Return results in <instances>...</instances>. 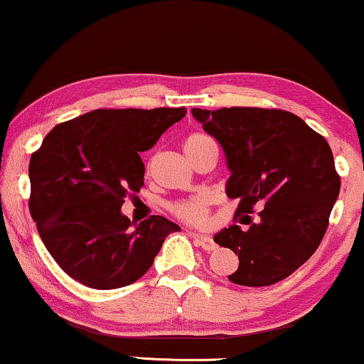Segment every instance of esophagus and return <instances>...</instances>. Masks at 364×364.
Returning <instances> with one entry per match:
<instances>
[{"label":"esophagus","instance_id":"obj_1","mask_svg":"<svg viewBox=\"0 0 364 364\" xmlns=\"http://www.w3.org/2000/svg\"><path fill=\"white\" fill-rule=\"evenodd\" d=\"M193 238H195V241H197V243H198V246H202L205 251H213L215 247H217V243H215L212 236H208V235L195 233Z\"/></svg>","mask_w":364,"mask_h":364}]
</instances>
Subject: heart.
Instances as JSON below:
<instances>
[{
	"label": "heart",
	"mask_w": 364,
	"mask_h": 364,
	"mask_svg": "<svg viewBox=\"0 0 364 364\" xmlns=\"http://www.w3.org/2000/svg\"><path fill=\"white\" fill-rule=\"evenodd\" d=\"M203 134H191L188 138L183 141V152H191L195 149L200 143L207 141ZM173 213L177 215L178 218L188 221V223L200 225L207 220L208 215V198L203 197V195H198V197H192L188 200H183V202H178L172 207Z\"/></svg>",
	"instance_id": "1"
}]
</instances>
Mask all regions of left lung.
<instances>
[{
    "label": "left lung",
    "mask_w": 364,
    "mask_h": 364,
    "mask_svg": "<svg viewBox=\"0 0 364 364\" xmlns=\"http://www.w3.org/2000/svg\"><path fill=\"white\" fill-rule=\"evenodd\" d=\"M225 152L230 177L226 195L240 198L231 225L215 243L238 255L240 266L228 279L240 286H271L299 269L322 241L340 177L325 138L296 114L264 108H192ZM259 203L260 221L247 215Z\"/></svg>",
    "instance_id": "obj_1"
}]
</instances>
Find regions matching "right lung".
<instances>
[{"instance_id": "right-lung-1", "label": "right lung", "mask_w": 364, "mask_h": 364, "mask_svg": "<svg viewBox=\"0 0 364 364\" xmlns=\"http://www.w3.org/2000/svg\"><path fill=\"white\" fill-rule=\"evenodd\" d=\"M186 108L95 109L57 124L29 162V210L57 264L83 286L108 291L144 276L181 226L134 223L124 198L144 186L139 152L186 117Z\"/></svg>"}]
</instances>
